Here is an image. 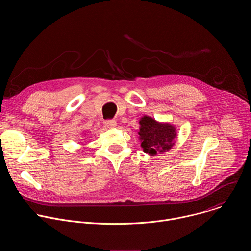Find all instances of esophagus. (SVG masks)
<instances>
[{"label": "esophagus", "instance_id": "esophagus-1", "mask_svg": "<svg viewBox=\"0 0 251 251\" xmlns=\"http://www.w3.org/2000/svg\"><path fill=\"white\" fill-rule=\"evenodd\" d=\"M104 126L106 128H115L117 126V123L115 120H107L104 122Z\"/></svg>", "mask_w": 251, "mask_h": 251}]
</instances>
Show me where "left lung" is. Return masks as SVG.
I'll use <instances>...</instances> for the list:
<instances>
[{
	"label": "left lung",
	"mask_w": 251,
	"mask_h": 251,
	"mask_svg": "<svg viewBox=\"0 0 251 251\" xmlns=\"http://www.w3.org/2000/svg\"><path fill=\"white\" fill-rule=\"evenodd\" d=\"M139 140L144 153L155 156L165 153L175 145L176 128L169 122H159L144 115L139 120Z\"/></svg>",
	"instance_id": "1"
}]
</instances>
